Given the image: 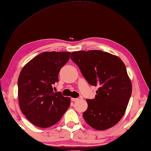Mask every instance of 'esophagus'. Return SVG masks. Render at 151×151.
Here are the masks:
<instances>
[{
  "mask_svg": "<svg viewBox=\"0 0 151 151\" xmlns=\"http://www.w3.org/2000/svg\"><path fill=\"white\" fill-rule=\"evenodd\" d=\"M71 100H72L73 101H76L78 100V99H75V98H72Z\"/></svg>",
  "mask_w": 151,
  "mask_h": 151,
  "instance_id": "34e87169",
  "label": "esophagus"
}]
</instances>
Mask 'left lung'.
<instances>
[{
    "label": "left lung",
    "mask_w": 151,
    "mask_h": 151,
    "mask_svg": "<svg viewBox=\"0 0 151 151\" xmlns=\"http://www.w3.org/2000/svg\"><path fill=\"white\" fill-rule=\"evenodd\" d=\"M71 59L90 85L99 87L94 99L86 100L84 120L99 131L113 127L124 115L132 93L124 63L117 56L100 50L74 51Z\"/></svg>",
    "instance_id": "obj_1"
}]
</instances>
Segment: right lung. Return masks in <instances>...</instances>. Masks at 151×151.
I'll return each instance as SVG.
<instances>
[{
  "instance_id": "right-lung-1",
  "label": "right lung",
  "mask_w": 151,
  "mask_h": 151,
  "mask_svg": "<svg viewBox=\"0 0 151 151\" xmlns=\"http://www.w3.org/2000/svg\"><path fill=\"white\" fill-rule=\"evenodd\" d=\"M70 55V52H43L21 70L18 79L19 106L27 120L38 127L57 124L70 106V98L54 93L52 89Z\"/></svg>"
}]
</instances>
